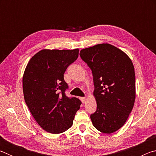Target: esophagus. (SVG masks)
<instances>
[{"label":"esophagus","mask_w":156,"mask_h":156,"mask_svg":"<svg viewBox=\"0 0 156 156\" xmlns=\"http://www.w3.org/2000/svg\"><path fill=\"white\" fill-rule=\"evenodd\" d=\"M80 100L82 101V102H83V103H84V102H85V100H86L85 97H80Z\"/></svg>","instance_id":"1"}]
</instances>
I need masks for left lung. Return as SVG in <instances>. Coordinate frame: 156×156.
<instances>
[{
  "mask_svg": "<svg viewBox=\"0 0 156 156\" xmlns=\"http://www.w3.org/2000/svg\"><path fill=\"white\" fill-rule=\"evenodd\" d=\"M82 60L91 69L97 109L90 115L94 127L112 133L122 127L133 107L136 76L133 63L122 50L110 44L82 49Z\"/></svg>",
  "mask_w": 156,
  "mask_h": 156,
  "instance_id": "obj_1",
  "label": "left lung"
}]
</instances>
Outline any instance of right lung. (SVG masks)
<instances>
[{"mask_svg": "<svg viewBox=\"0 0 156 156\" xmlns=\"http://www.w3.org/2000/svg\"><path fill=\"white\" fill-rule=\"evenodd\" d=\"M78 49H43L30 59L23 78L25 101L37 123L51 133H60L73 125L81 101L65 95L66 69L78 57Z\"/></svg>", "mask_w": 156, "mask_h": 156, "instance_id": "1", "label": "right lung"}]
</instances>
